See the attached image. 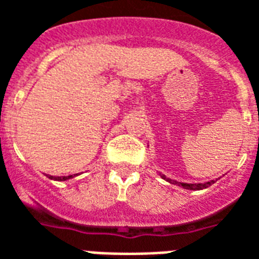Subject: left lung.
Here are the masks:
<instances>
[{
	"label": "left lung",
	"instance_id": "left-lung-1",
	"mask_svg": "<svg viewBox=\"0 0 259 259\" xmlns=\"http://www.w3.org/2000/svg\"><path fill=\"white\" fill-rule=\"evenodd\" d=\"M160 177L163 178V180H166V181H168L170 184H174V185H178V187H183L184 189H191V191H200V189H206L208 188L211 184H214L215 181L214 180H211V181H207V183H199V184H187V183H178V181H174V180H171V178H167L164 174L160 173Z\"/></svg>",
	"mask_w": 259,
	"mask_h": 259
}]
</instances>
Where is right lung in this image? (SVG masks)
I'll return each mask as SVG.
<instances>
[{"instance_id": "add662e5", "label": "right lung", "mask_w": 259, "mask_h": 259, "mask_svg": "<svg viewBox=\"0 0 259 259\" xmlns=\"http://www.w3.org/2000/svg\"><path fill=\"white\" fill-rule=\"evenodd\" d=\"M74 176H76V174H74ZM74 176H64V177H53V176H51V180H56V181H67V180H70V178H72Z\"/></svg>"}]
</instances>
